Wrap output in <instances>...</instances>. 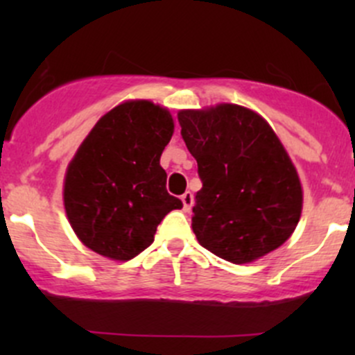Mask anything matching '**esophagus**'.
Here are the masks:
<instances>
[{
	"label": "esophagus",
	"mask_w": 355,
	"mask_h": 355,
	"mask_svg": "<svg viewBox=\"0 0 355 355\" xmlns=\"http://www.w3.org/2000/svg\"><path fill=\"white\" fill-rule=\"evenodd\" d=\"M182 202H184V211L185 213H189L192 207V204H194V196H192V192H185V194H182Z\"/></svg>",
	"instance_id": "obj_1"
}]
</instances>
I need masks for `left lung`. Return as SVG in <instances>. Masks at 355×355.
Here are the masks:
<instances>
[{
    "mask_svg": "<svg viewBox=\"0 0 355 355\" xmlns=\"http://www.w3.org/2000/svg\"><path fill=\"white\" fill-rule=\"evenodd\" d=\"M178 123L202 182L192 207L199 244L235 264L278 249L299 223L302 187L273 128L239 105L182 110Z\"/></svg>",
    "mask_w": 355,
    "mask_h": 355,
    "instance_id": "1",
    "label": "left lung"
}]
</instances>
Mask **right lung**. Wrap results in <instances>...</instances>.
<instances>
[{
    "instance_id": "1",
    "label": "right lung",
    "mask_w": 355,
    "mask_h": 355,
    "mask_svg": "<svg viewBox=\"0 0 355 355\" xmlns=\"http://www.w3.org/2000/svg\"><path fill=\"white\" fill-rule=\"evenodd\" d=\"M173 128L168 110L127 101L89 132L68 164L63 189L68 221L85 247L128 261L153 244L171 209H180L159 164Z\"/></svg>"
}]
</instances>
